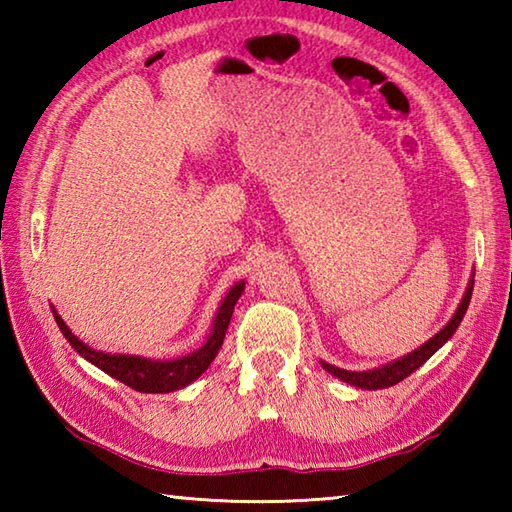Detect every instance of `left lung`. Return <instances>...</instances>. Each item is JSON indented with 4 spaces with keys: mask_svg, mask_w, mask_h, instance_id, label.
<instances>
[{
    "mask_svg": "<svg viewBox=\"0 0 512 512\" xmlns=\"http://www.w3.org/2000/svg\"><path fill=\"white\" fill-rule=\"evenodd\" d=\"M472 289H474V277L467 284V291L461 300V305H458L456 314L452 316V320L440 329L436 336H431L427 343H422L418 350H413L406 354V357L397 359L386 363V366L375 368V370H363V372H352V370H343V368H336V366H329V363H323V368L329 372V375L339 377L341 381L350 386H357V388H366V391H377V388H388V386H395L400 384L402 379H406L411 375V372L418 370L424 361H427L431 354H436L443 345L452 339V334L456 332V327L461 325V320L467 311V305H470V298H472Z\"/></svg>",
    "mask_w": 512,
    "mask_h": 512,
    "instance_id": "8db88e82",
    "label": "left lung"
}]
</instances>
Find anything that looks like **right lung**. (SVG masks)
<instances>
[{
	"label": "right lung",
	"instance_id": "add662e5",
	"mask_svg": "<svg viewBox=\"0 0 512 512\" xmlns=\"http://www.w3.org/2000/svg\"><path fill=\"white\" fill-rule=\"evenodd\" d=\"M241 291H244V282H237L235 287L228 291V296L223 298L219 311H216L210 339H207L196 352L185 354V357L180 359H171V361H153L144 357H131V354H108V352L92 350L83 341L76 339L72 329L65 325V320L56 314V309H54V318L60 327V332H63V336L69 341V345H72L83 359H88L103 372H108L110 377L124 381L126 386H131L140 393H171V391H178V388L189 386L194 379L201 377L203 372L210 368V363L221 350L225 332H228V325L232 318V311H235Z\"/></svg>",
	"mask_w": 512,
	"mask_h": 512
}]
</instances>
